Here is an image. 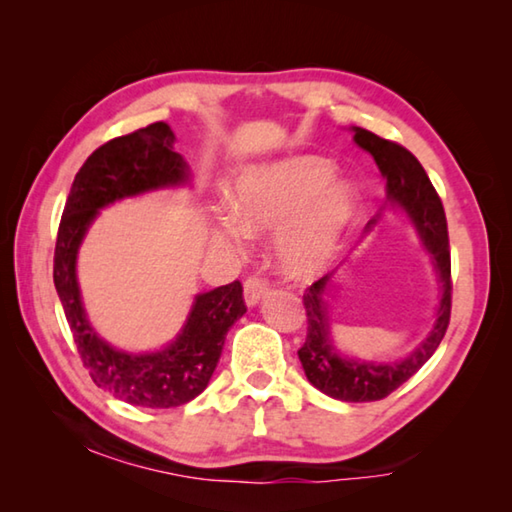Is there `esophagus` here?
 <instances>
[{
  "instance_id": "esophagus-1",
  "label": "esophagus",
  "mask_w": 512,
  "mask_h": 512,
  "mask_svg": "<svg viewBox=\"0 0 512 512\" xmlns=\"http://www.w3.org/2000/svg\"><path fill=\"white\" fill-rule=\"evenodd\" d=\"M268 296V284L262 277H248L244 282V300L248 307L259 305V300H264Z\"/></svg>"
}]
</instances>
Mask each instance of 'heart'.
Wrapping results in <instances>:
<instances>
[{
  "instance_id": "1",
  "label": "heart",
  "mask_w": 512,
  "mask_h": 512,
  "mask_svg": "<svg viewBox=\"0 0 512 512\" xmlns=\"http://www.w3.org/2000/svg\"><path fill=\"white\" fill-rule=\"evenodd\" d=\"M235 212L253 232L277 230V257L291 277H314L334 262L361 214V194L318 155H291L250 167L235 185ZM235 216H221L216 237L235 239Z\"/></svg>"
}]
</instances>
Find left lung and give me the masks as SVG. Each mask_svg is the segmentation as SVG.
Masks as SVG:
<instances>
[{
	"instance_id": "left-lung-1",
	"label": "left lung",
	"mask_w": 512,
	"mask_h": 512,
	"mask_svg": "<svg viewBox=\"0 0 512 512\" xmlns=\"http://www.w3.org/2000/svg\"><path fill=\"white\" fill-rule=\"evenodd\" d=\"M354 144L368 151L377 162L381 176L386 180V198L391 207L409 216L418 232L422 248L427 250L433 271L440 282V302L427 336L420 341L409 357L400 361H361L348 357L334 345L332 327H329L327 291L332 287L334 273H327L305 291L307 309V341L298 350V357L307 379L320 393L341 402H375L384 400L406 379H411L431 354L438 350L447 332L449 314H452V259H449V237L443 203L433 189L427 171L411 151L404 146L388 142L384 137L352 126ZM381 221L375 214L363 228L361 239H366Z\"/></svg>"
}]
</instances>
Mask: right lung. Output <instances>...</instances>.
Listing matches in <instances>:
<instances>
[{
  "label": "right lung",
  "instance_id": "add662e5",
  "mask_svg": "<svg viewBox=\"0 0 512 512\" xmlns=\"http://www.w3.org/2000/svg\"><path fill=\"white\" fill-rule=\"evenodd\" d=\"M173 142L171 128L155 121L99 146L69 189L54 255V284L83 366L103 391L144 409H171L201 395L221 359L225 334L246 314L237 280L198 293L176 339L155 352L115 348L101 339L85 314L76 259L90 225L103 207L124 198L189 185L192 171L173 151Z\"/></svg>",
  "mask_w": 512,
  "mask_h": 512
}]
</instances>
